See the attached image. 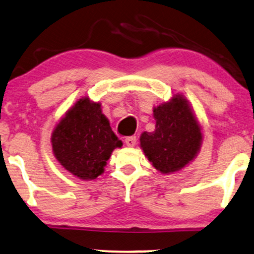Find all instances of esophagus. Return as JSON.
<instances>
[{
    "instance_id": "34e87169",
    "label": "esophagus",
    "mask_w": 254,
    "mask_h": 254,
    "mask_svg": "<svg viewBox=\"0 0 254 254\" xmlns=\"http://www.w3.org/2000/svg\"><path fill=\"white\" fill-rule=\"evenodd\" d=\"M124 142H126V145L127 146V147H133V146L135 145V142H137V138H135V135H131V137L126 138Z\"/></svg>"
}]
</instances>
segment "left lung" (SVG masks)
<instances>
[{
	"instance_id": "8db88e82",
	"label": "left lung",
	"mask_w": 254,
	"mask_h": 254,
	"mask_svg": "<svg viewBox=\"0 0 254 254\" xmlns=\"http://www.w3.org/2000/svg\"><path fill=\"white\" fill-rule=\"evenodd\" d=\"M155 130L142 132L140 148L161 174L177 173L197 158L202 144V127L190 102L182 94L153 108Z\"/></svg>"
}]
</instances>
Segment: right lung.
I'll list each match as a JSON object with an SVG mask.
<instances>
[{
    "label": "right lung",
    "instance_id": "1",
    "mask_svg": "<svg viewBox=\"0 0 254 254\" xmlns=\"http://www.w3.org/2000/svg\"><path fill=\"white\" fill-rule=\"evenodd\" d=\"M52 148L64 169L83 181H92L105 173L115 148L123 142L116 137L101 103L88 98L78 99L53 130Z\"/></svg>",
    "mask_w": 254,
    "mask_h": 254
}]
</instances>
